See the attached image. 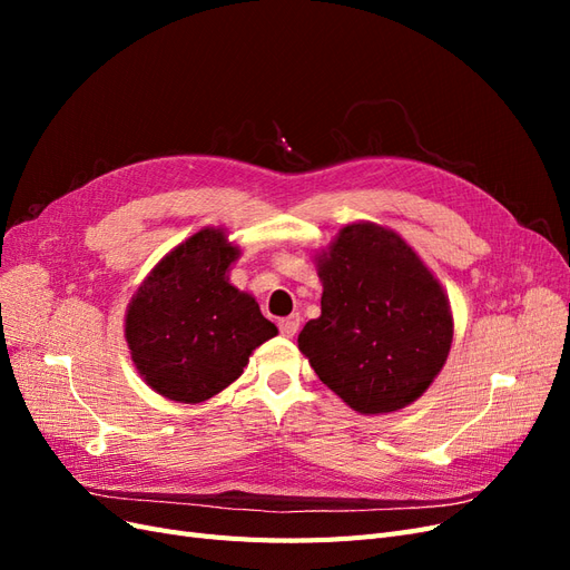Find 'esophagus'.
Instances as JSON below:
<instances>
[{"label":"esophagus","mask_w":570,"mask_h":570,"mask_svg":"<svg viewBox=\"0 0 570 570\" xmlns=\"http://www.w3.org/2000/svg\"><path fill=\"white\" fill-rule=\"evenodd\" d=\"M299 331V316H287L281 321V333L285 337H295Z\"/></svg>","instance_id":"1"}]
</instances>
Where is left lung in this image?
<instances>
[{"instance_id":"left-lung-1","label":"left lung","mask_w":570,"mask_h":570,"mask_svg":"<svg viewBox=\"0 0 570 570\" xmlns=\"http://www.w3.org/2000/svg\"><path fill=\"white\" fill-rule=\"evenodd\" d=\"M321 316L299 352L340 400L366 416L413 404L452 350L450 297L423 258L392 228L347 223L316 254Z\"/></svg>"}]
</instances>
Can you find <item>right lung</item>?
<instances>
[{
  "instance_id": "add662e5",
  "label": "right lung",
  "mask_w": 570,
  "mask_h": 570,
  "mask_svg": "<svg viewBox=\"0 0 570 570\" xmlns=\"http://www.w3.org/2000/svg\"><path fill=\"white\" fill-rule=\"evenodd\" d=\"M239 247L206 226L149 271L126 312V342L142 381L170 402L199 404L243 375L252 352L278 335L230 278Z\"/></svg>"
}]
</instances>
